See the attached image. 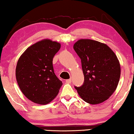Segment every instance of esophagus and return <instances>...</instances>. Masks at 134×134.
<instances>
[{
	"mask_svg": "<svg viewBox=\"0 0 134 134\" xmlns=\"http://www.w3.org/2000/svg\"><path fill=\"white\" fill-rule=\"evenodd\" d=\"M66 82L68 83H70L71 82V79H67L66 80Z\"/></svg>",
	"mask_w": 134,
	"mask_h": 134,
	"instance_id": "1",
	"label": "esophagus"
}]
</instances>
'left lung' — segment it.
<instances>
[{"instance_id": "8db88e82", "label": "left lung", "mask_w": 134, "mask_h": 134, "mask_svg": "<svg viewBox=\"0 0 134 134\" xmlns=\"http://www.w3.org/2000/svg\"><path fill=\"white\" fill-rule=\"evenodd\" d=\"M73 48L81 59L83 85L75 87L87 103L99 104L107 100L116 90L121 75L120 62L106 44L95 40L80 39Z\"/></svg>"}]
</instances>
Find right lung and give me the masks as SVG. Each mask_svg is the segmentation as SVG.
Returning a JSON list of instances; mask_svg holds the SVG:
<instances>
[{
    "instance_id": "obj_1",
    "label": "right lung",
    "mask_w": 134,
    "mask_h": 134,
    "mask_svg": "<svg viewBox=\"0 0 134 134\" xmlns=\"http://www.w3.org/2000/svg\"><path fill=\"white\" fill-rule=\"evenodd\" d=\"M61 44L44 39L29 46L18 59L16 78L22 93L35 104L45 105L57 96L62 82L55 74L53 58Z\"/></svg>"
}]
</instances>
